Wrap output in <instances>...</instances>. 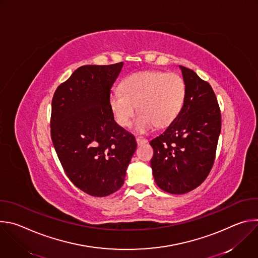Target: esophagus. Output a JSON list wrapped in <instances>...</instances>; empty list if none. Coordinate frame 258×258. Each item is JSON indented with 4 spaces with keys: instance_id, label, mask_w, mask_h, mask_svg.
Instances as JSON below:
<instances>
[{
    "instance_id": "1",
    "label": "esophagus",
    "mask_w": 258,
    "mask_h": 258,
    "mask_svg": "<svg viewBox=\"0 0 258 258\" xmlns=\"http://www.w3.org/2000/svg\"><path fill=\"white\" fill-rule=\"evenodd\" d=\"M136 141H137V144H138L139 146H140V145H143V144H146L147 142H148L146 139H143V138H137Z\"/></svg>"
}]
</instances>
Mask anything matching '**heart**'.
<instances>
[{"label": "heart", "instance_id": "1", "mask_svg": "<svg viewBox=\"0 0 258 258\" xmlns=\"http://www.w3.org/2000/svg\"><path fill=\"white\" fill-rule=\"evenodd\" d=\"M187 95L183 79L176 73L150 70L127 76L120 91L110 93L108 103L115 122L128 126L138 108L140 114L134 121L137 134H146L155 125L170 124L179 114Z\"/></svg>", "mask_w": 258, "mask_h": 258}]
</instances>
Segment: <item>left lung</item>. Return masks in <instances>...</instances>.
Segmentation results:
<instances>
[{
    "mask_svg": "<svg viewBox=\"0 0 258 258\" xmlns=\"http://www.w3.org/2000/svg\"><path fill=\"white\" fill-rule=\"evenodd\" d=\"M187 95L177 117L150 142L157 186L170 194H185L205 180L213 165L222 126L211 86L195 71L179 66Z\"/></svg>",
    "mask_w": 258,
    "mask_h": 258,
    "instance_id": "8db88e82",
    "label": "left lung"
}]
</instances>
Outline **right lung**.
Returning a JSON list of instances; mask_svg holds the SVG:
<instances>
[{"label":"right lung","mask_w":258,"mask_h":258,"mask_svg":"<svg viewBox=\"0 0 258 258\" xmlns=\"http://www.w3.org/2000/svg\"><path fill=\"white\" fill-rule=\"evenodd\" d=\"M123 62L85 65L55 91L51 137L73 185L95 197L119 190L137 149L132 134L119 126L108 97Z\"/></svg>","instance_id":"obj_1"}]
</instances>
